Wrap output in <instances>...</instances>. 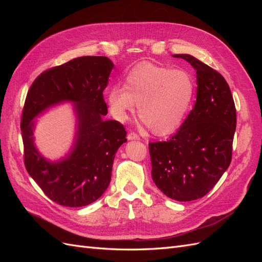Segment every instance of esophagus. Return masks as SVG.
<instances>
[{
  "label": "esophagus",
  "instance_id": "esophagus-1",
  "mask_svg": "<svg viewBox=\"0 0 262 262\" xmlns=\"http://www.w3.org/2000/svg\"><path fill=\"white\" fill-rule=\"evenodd\" d=\"M128 140L129 141H139L140 140V137L138 136L137 133H134V132H130L129 134H128Z\"/></svg>",
  "mask_w": 262,
  "mask_h": 262
}]
</instances>
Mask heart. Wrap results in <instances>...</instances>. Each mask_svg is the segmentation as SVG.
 Instances as JSON below:
<instances>
[{"mask_svg": "<svg viewBox=\"0 0 262 262\" xmlns=\"http://www.w3.org/2000/svg\"><path fill=\"white\" fill-rule=\"evenodd\" d=\"M195 95L193 76L186 70L145 62L126 74L124 85L114 86L107 101L112 115L125 121L139 105V117L155 136H168L184 122Z\"/></svg>", "mask_w": 262, "mask_h": 262, "instance_id": "1", "label": "heart"}]
</instances>
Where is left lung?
<instances>
[{
  "label": "left lung",
  "instance_id": "8db88e82",
  "mask_svg": "<svg viewBox=\"0 0 262 262\" xmlns=\"http://www.w3.org/2000/svg\"><path fill=\"white\" fill-rule=\"evenodd\" d=\"M196 74V100L179 130L167 142L149 143L152 178L172 200L200 199L216 185L232 161L236 109L225 78L190 54Z\"/></svg>",
  "mask_w": 262,
  "mask_h": 262
}]
</instances>
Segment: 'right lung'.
Instances as JSON below:
<instances>
[{"label": "right lung", "instance_id": "add662e5", "mask_svg": "<svg viewBox=\"0 0 262 262\" xmlns=\"http://www.w3.org/2000/svg\"><path fill=\"white\" fill-rule=\"evenodd\" d=\"M113 69L107 57L85 55L45 71L28 91L20 123L25 167L45 194L63 207L99 199L110 184L117 150L126 142L120 122L104 120L108 109L102 92ZM64 102L74 105V144L64 158L50 161L34 144V119Z\"/></svg>", "mask_w": 262, "mask_h": 262}]
</instances>
